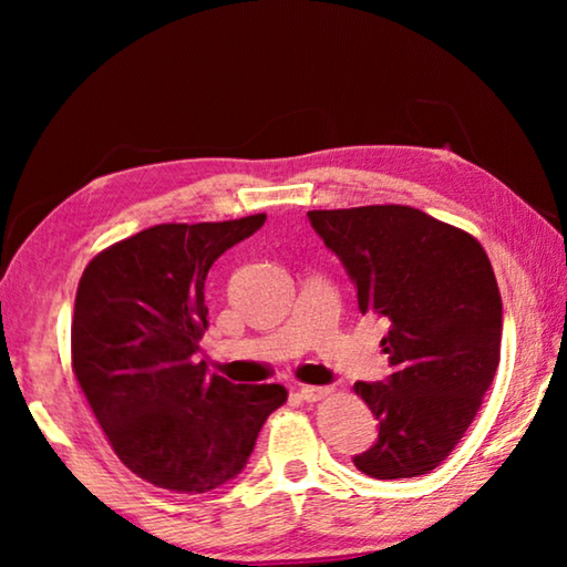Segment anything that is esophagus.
Returning a JSON list of instances; mask_svg holds the SVG:
<instances>
[{
	"label": "esophagus",
	"instance_id": "34e87169",
	"mask_svg": "<svg viewBox=\"0 0 567 567\" xmlns=\"http://www.w3.org/2000/svg\"><path fill=\"white\" fill-rule=\"evenodd\" d=\"M328 395H332V388H315V385H302L300 388V398L305 402H320Z\"/></svg>",
	"mask_w": 567,
	"mask_h": 567
}]
</instances>
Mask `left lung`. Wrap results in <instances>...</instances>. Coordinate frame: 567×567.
<instances>
[{
    "label": "left lung",
    "mask_w": 567,
    "mask_h": 567,
    "mask_svg": "<svg viewBox=\"0 0 567 567\" xmlns=\"http://www.w3.org/2000/svg\"><path fill=\"white\" fill-rule=\"evenodd\" d=\"M358 287L362 315L385 318L392 375L354 382L380 422L354 467L417 477L453 453L501 364L503 302L483 245L422 209L368 205L307 213Z\"/></svg>",
    "instance_id": "1"
}]
</instances>
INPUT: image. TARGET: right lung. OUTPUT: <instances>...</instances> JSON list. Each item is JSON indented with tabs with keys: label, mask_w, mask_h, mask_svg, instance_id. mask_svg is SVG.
Instances as JSON below:
<instances>
[{
	"label": "right lung",
	"mask_w": 567,
	"mask_h": 567,
	"mask_svg": "<svg viewBox=\"0 0 567 567\" xmlns=\"http://www.w3.org/2000/svg\"><path fill=\"white\" fill-rule=\"evenodd\" d=\"M165 223L84 267L72 318V372L117 457L172 493H209L245 467L282 385H233L197 362L205 282L219 255L265 225Z\"/></svg>",
	"instance_id": "obj_1"
}]
</instances>
